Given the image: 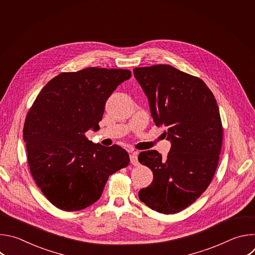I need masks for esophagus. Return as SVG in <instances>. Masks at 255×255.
<instances>
[{
  "label": "esophagus",
  "instance_id": "34e87169",
  "mask_svg": "<svg viewBox=\"0 0 255 255\" xmlns=\"http://www.w3.org/2000/svg\"><path fill=\"white\" fill-rule=\"evenodd\" d=\"M130 160H131V163H132L133 165H135V166L139 164L138 158H137V152H132V153L130 154Z\"/></svg>",
  "mask_w": 255,
  "mask_h": 255
}]
</instances>
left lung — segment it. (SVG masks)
I'll return each instance as SVG.
<instances>
[{"label": "left lung", "instance_id": "1", "mask_svg": "<svg viewBox=\"0 0 255 255\" xmlns=\"http://www.w3.org/2000/svg\"><path fill=\"white\" fill-rule=\"evenodd\" d=\"M147 96L156 126L171 147L165 159L156 150L140 152L138 160L153 172L152 183L139 199L162 214L192 205L209 187L222 147L223 127L216 99L199 78L168 64L133 69Z\"/></svg>", "mask_w": 255, "mask_h": 255}]
</instances>
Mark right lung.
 Listing matches in <instances>:
<instances>
[{
    "mask_svg": "<svg viewBox=\"0 0 255 255\" xmlns=\"http://www.w3.org/2000/svg\"><path fill=\"white\" fill-rule=\"evenodd\" d=\"M130 78V70L116 68L61 72L30 108L23 129L30 172L56 208L72 212L91 206L109 176L129 164L119 145L95 144L86 132L100 128L108 98Z\"/></svg>",
    "mask_w": 255,
    "mask_h": 255,
    "instance_id": "add662e5",
    "label": "right lung"
}]
</instances>
